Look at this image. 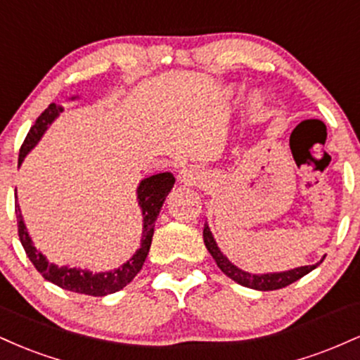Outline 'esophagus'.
Returning a JSON list of instances; mask_svg holds the SVG:
<instances>
[{
	"label": "esophagus",
	"instance_id": "obj_1",
	"mask_svg": "<svg viewBox=\"0 0 360 360\" xmlns=\"http://www.w3.org/2000/svg\"><path fill=\"white\" fill-rule=\"evenodd\" d=\"M179 181L184 184H193L194 183L193 172L188 171V169H183V171L179 172Z\"/></svg>",
	"mask_w": 360,
	"mask_h": 360
}]
</instances>
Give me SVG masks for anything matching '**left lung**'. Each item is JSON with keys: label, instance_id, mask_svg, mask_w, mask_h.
<instances>
[{"label": "left lung", "instance_id": "1", "mask_svg": "<svg viewBox=\"0 0 360 360\" xmlns=\"http://www.w3.org/2000/svg\"><path fill=\"white\" fill-rule=\"evenodd\" d=\"M203 240L206 249H208L212 257L217 262V266L220 267L223 274L229 276L230 279H233L235 283L242 284V286L250 288V289H257V291H274V289H281V288H286L289 284H292L295 281H298L307 276L308 272H311L313 269H316L323 259L320 262L313 264V266H301L296 267V269L291 271H283V272H267V274H250V272H245L242 269H238L237 266H233L226 255H223V252L220 250V247L217 245L214 242L212 232H210V226L208 223H205V229H203Z\"/></svg>", "mask_w": 360, "mask_h": 360}]
</instances>
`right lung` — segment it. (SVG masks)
<instances>
[{"mask_svg": "<svg viewBox=\"0 0 360 360\" xmlns=\"http://www.w3.org/2000/svg\"><path fill=\"white\" fill-rule=\"evenodd\" d=\"M74 100V98H72ZM62 111V106L51 103L49 108L37 118L35 125L30 128L27 139H25L22 148H20L18 155V166L23 162L28 152L34 148L39 140L42 139L49 125L59 117ZM176 179L171 172H160V174H154L150 177L140 181L137 188V200L139 206L142 210L143 217V230H142V242H140V249L127 260L125 264L118 267V269L106 271V272H91L86 269H77V267H68V266H56V264L49 262L47 257L39 252L32 243L30 235L27 232V226L23 223L22 212H20L18 201L15 203V213L16 221H18V237L22 242L25 252H27L28 259L35 266V269L44 276L45 279L51 281L62 289L68 291L79 292V295L88 296H106L111 292H117L123 289L130 283L135 276L142 269L143 262H146L148 250H150L152 235H154L155 220L159 217L160 208H162L164 201H166L167 194L171 193L172 186H174Z\"/></svg>", "mask_w": 360, "mask_h": 360, "instance_id": "1", "label": "right lung"}]
</instances>
